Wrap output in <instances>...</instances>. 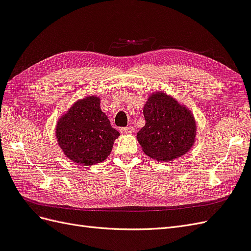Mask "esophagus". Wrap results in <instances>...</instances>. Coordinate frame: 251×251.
<instances>
[{"mask_svg":"<svg viewBox=\"0 0 251 251\" xmlns=\"http://www.w3.org/2000/svg\"><path fill=\"white\" fill-rule=\"evenodd\" d=\"M120 131L122 133H132L133 132V128L132 127H123V128H121Z\"/></svg>","mask_w":251,"mask_h":251,"instance_id":"1","label":"esophagus"}]
</instances>
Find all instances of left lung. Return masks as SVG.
Wrapping results in <instances>:
<instances>
[{
	"instance_id": "8db88e82",
	"label": "left lung",
	"mask_w": 251,
	"mask_h": 251,
	"mask_svg": "<svg viewBox=\"0 0 251 251\" xmlns=\"http://www.w3.org/2000/svg\"><path fill=\"white\" fill-rule=\"evenodd\" d=\"M145 125L137 133L142 151L157 161L168 162L182 157L195 143L197 126L194 115L184 104L163 91L146 100Z\"/></svg>"
}]
</instances>
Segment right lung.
Here are the masks:
<instances>
[{
    "instance_id": "add662e5",
    "label": "right lung",
    "mask_w": 251,
    "mask_h": 251,
    "mask_svg": "<svg viewBox=\"0 0 251 251\" xmlns=\"http://www.w3.org/2000/svg\"><path fill=\"white\" fill-rule=\"evenodd\" d=\"M120 132L100 109L99 96L89 95L75 101L56 125L58 145L71 161L94 165L110 155Z\"/></svg>"
}]
</instances>
